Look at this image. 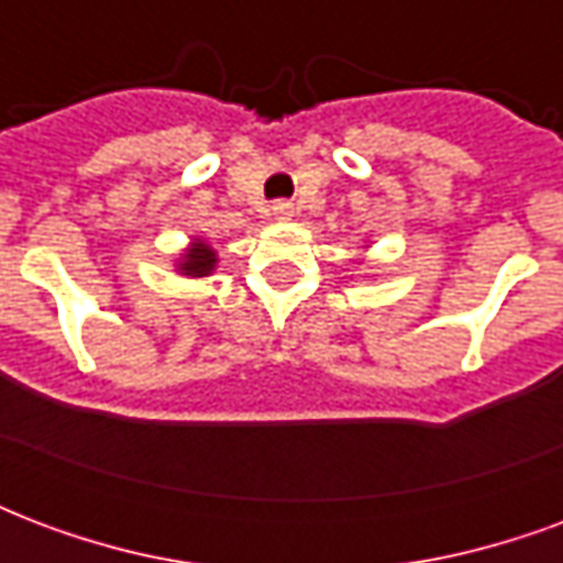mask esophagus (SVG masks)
Listing matches in <instances>:
<instances>
[{
  "label": "esophagus",
  "mask_w": 563,
  "mask_h": 563,
  "mask_svg": "<svg viewBox=\"0 0 563 563\" xmlns=\"http://www.w3.org/2000/svg\"><path fill=\"white\" fill-rule=\"evenodd\" d=\"M292 213L295 208L289 205V201H277V205H274V217H277V220H289Z\"/></svg>",
  "instance_id": "34e87169"
}]
</instances>
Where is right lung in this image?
<instances>
[{
    "label": "right lung",
    "instance_id": "right-lung-1",
    "mask_svg": "<svg viewBox=\"0 0 563 563\" xmlns=\"http://www.w3.org/2000/svg\"><path fill=\"white\" fill-rule=\"evenodd\" d=\"M174 268H177V274H184V277H210L217 271V250L208 241L192 238L189 246L177 256Z\"/></svg>",
    "mask_w": 563,
    "mask_h": 563
}]
</instances>
